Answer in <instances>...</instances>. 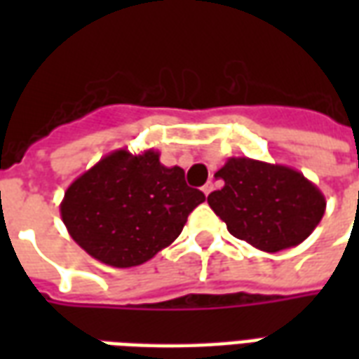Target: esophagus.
Wrapping results in <instances>:
<instances>
[{
	"instance_id": "1",
	"label": "esophagus",
	"mask_w": 359,
	"mask_h": 359,
	"mask_svg": "<svg viewBox=\"0 0 359 359\" xmlns=\"http://www.w3.org/2000/svg\"><path fill=\"white\" fill-rule=\"evenodd\" d=\"M202 192H203V194H205V196H210L211 192H213V182H208V184H203Z\"/></svg>"
}]
</instances>
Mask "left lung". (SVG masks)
I'll list each match as a JSON object with an SVG mask.
<instances>
[{
    "instance_id": "obj_1",
    "label": "left lung",
    "mask_w": 359,
    "mask_h": 359,
    "mask_svg": "<svg viewBox=\"0 0 359 359\" xmlns=\"http://www.w3.org/2000/svg\"><path fill=\"white\" fill-rule=\"evenodd\" d=\"M225 187L208 196L229 233L262 252L294 248L323 219L325 196L300 171L250 157H229L215 172Z\"/></svg>"
}]
</instances>
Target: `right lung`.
<instances>
[{"label":"right lung","mask_w":359,"mask_h":359,"mask_svg":"<svg viewBox=\"0 0 359 359\" xmlns=\"http://www.w3.org/2000/svg\"><path fill=\"white\" fill-rule=\"evenodd\" d=\"M203 200L180 167L159 161V151L121 148L73 180L59 210L71 238L86 254L126 269L171 246Z\"/></svg>","instance_id":"add662e5"}]
</instances>
